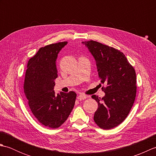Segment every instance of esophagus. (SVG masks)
Wrapping results in <instances>:
<instances>
[{
  "label": "esophagus",
  "mask_w": 156,
  "mask_h": 156,
  "mask_svg": "<svg viewBox=\"0 0 156 156\" xmlns=\"http://www.w3.org/2000/svg\"><path fill=\"white\" fill-rule=\"evenodd\" d=\"M87 98V96L84 94H80L78 97V99H79V100H84V99H86Z\"/></svg>",
  "instance_id": "1"
}]
</instances>
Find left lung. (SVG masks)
<instances>
[{
  "label": "left lung",
  "instance_id": "8db88e82",
  "mask_svg": "<svg viewBox=\"0 0 156 156\" xmlns=\"http://www.w3.org/2000/svg\"><path fill=\"white\" fill-rule=\"evenodd\" d=\"M95 59L98 78L105 84V97L92 95L98 107L94 121L99 127L110 129L120 125L133 107L137 92L136 73L123 53L93 40L82 41Z\"/></svg>",
  "mask_w": 156,
  "mask_h": 156
}]
</instances>
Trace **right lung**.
Returning a JSON list of instances; mask_svg holds the SVG:
<instances>
[{
	"label": "right lung",
	"instance_id": "obj_1",
	"mask_svg": "<svg viewBox=\"0 0 156 156\" xmlns=\"http://www.w3.org/2000/svg\"><path fill=\"white\" fill-rule=\"evenodd\" d=\"M63 41L45 45L29 59L25 72L24 92L33 115L43 125L56 129L67 120L75 104L74 91L55 94L54 80L58 78L55 61Z\"/></svg>",
	"mask_w": 156,
	"mask_h": 156
}]
</instances>
